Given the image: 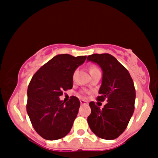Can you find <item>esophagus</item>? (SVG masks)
Wrapping results in <instances>:
<instances>
[{"instance_id":"obj_1","label":"esophagus","mask_w":158,"mask_h":158,"mask_svg":"<svg viewBox=\"0 0 158 158\" xmlns=\"http://www.w3.org/2000/svg\"><path fill=\"white\" fill-rule=\"evenodd\" d=\"M80 103L82 105H85V104H88V102L85 101V100H83V99H81L80 100Z\"/></svg>"}]
</instances>
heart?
<instances>
[{
    "instance_id": "obj_1",
    "label": "heart",
    "mask_w": 158,
    "mask_h": 158,
    "mask_svg": "<svg viewBox=\"0 0 158 158\" xmlns=\"http://www.w3.org/2000/svg\"><path fill=\"white\" fill-rule=\"evenodd\" d=\"M97 69V68L95 67V66H92V67L90 68V71H91V70H93V69Z\"/></svg>"
}]
</instances>
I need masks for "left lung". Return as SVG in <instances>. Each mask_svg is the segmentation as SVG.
I'll list each match as a JSON object with an SVG mask.
<instances>
[{"label": "left lung", "mask_w": 158, "mask_h": 158, "mask_svg": "<svg viewBox=\"0 0 158 158\" xmlns=\"http://www.w3.org/2000/svg\"><path fill=\"white\" fill-rule=\"evenodd\" d=\"M88 61L102 70V82L98 101L108 102L103 109L89 102L91 114L87 121L92 131L100 138L113 140L120 136L128 125L135 110V89L128 71L109 53L92 54Z\"/></svg>", "instance_id": "1"}]
</instances>
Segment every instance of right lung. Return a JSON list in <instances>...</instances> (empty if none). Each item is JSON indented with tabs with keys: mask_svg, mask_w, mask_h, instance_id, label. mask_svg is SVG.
I'll use <instances>...</instances> for the list:
<instances>
[{
	"mask_svg": "<svg viewBox=\"0 0 158 158\" xmlns=\"http://www.w3.org/2000/svg\"><path fill=\"white\" fill-rule=\"evenodd\" d=\"M85 59V56L56 55L32 77L27 89V111L33 128L44 139H60L71 130L80 102L71 96L65 103L60 96L63 91L73 88L75 70Z\"/></svg>",
	"mask_w": 158,
	"mask_h": 158,
	"instance_id": "add662e5",
	"label": "right lung"
}]
</instances>
